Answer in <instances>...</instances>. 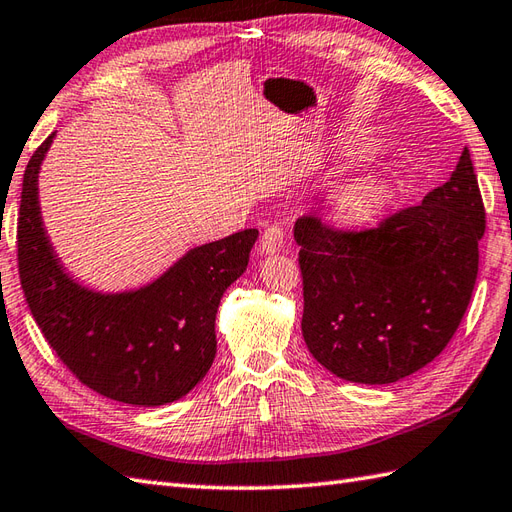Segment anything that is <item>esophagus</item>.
Wrapping results in <instances>:
<instances>
[{
  "mask_svg": "<svg viewBox=\"0 0 512 512\" xmlns=\"http://www.w3.org/2000/svg\"><path fill=\"white\" fill-rule=\"evenodd\" d=\"M285 237H288V233H285V227H281V224H272V227H268L264 231V235H261L259 253H264V255L279 253L283 244H285Z\"/></svg>",
  "mask_w": 512,
  "mask_h": 512,
  "instance_id": "34e87169",
  "label": "esophagus"
}]
</instances>
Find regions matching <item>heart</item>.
<instances>
[{"mask_svg": "<svg viewBox=\"0 0 512 512\" xmlns=\"http://www.w3.org/2000/svg\"><path fill=\"white\" fill-rule=\"evenodd\" d=\"M386 196V187L377 178H360L347 187H342L334 198V205L344 218L358 220L371 213Z\"/></svg>", "mask_w": 512, "mask_h": 512, "instance_id": "heart-1", "label": "heart"}]
</instances>
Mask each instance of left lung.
I'll return each instance as SVG.
<instances>
[{"label": "left lung", "mask_w": 512, "mask_h": 512, "mask_svg": "<svg viewBox=\"0 0 512 512\" xmlns=\"http://www.w3.org/2000/svg\"><path fill=\"white\" fill-rule=\"evenodd\" d=\"M484 205L465 148L449 181L373 229H331L301 216L303 338L327 371L392 384L441 353L478 277Z\"/></svg>", "instance_id": "obj_1"}]
</instances>
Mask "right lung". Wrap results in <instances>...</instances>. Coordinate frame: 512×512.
<instances>
[{"mask_svg": "<svg viewBox=\"0 0 512 512\" xmlns=\"http://www.w3.org/2000/svg\"><path fill=\"white\" fill-rule=\"evenodd\" d=\"M54 133L23 174L17 261L23 296L47 344L82 384L130 406L185 397L216 358V314L242 277L257 229L202 244L144 288L102 294L76 283L54 255L39 207V170Z\"/></svg>", "mask_w": 512, "mask_h": 512, "instance_id": "obj_1", "label": "right lung"}]
</instances>
